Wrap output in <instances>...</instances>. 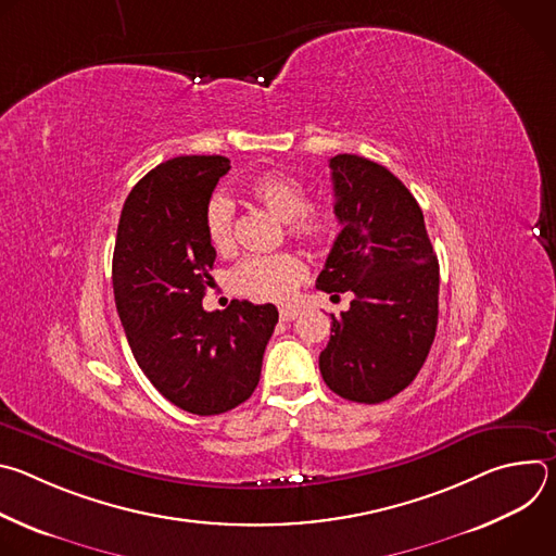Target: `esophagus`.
Instances as JSON below:
<instances>
[{
  "label": "esophagus",
  "mask_w": 556,
  "mask_h": 556,
  "mask_svg": "<svg viewBox=\"0 0 556 556\" xmlns=\"http://www.w3.org/2000/svg\"><path fill=\"white\" fill-rule=\"evenodd\" d=\"M296 316H299V309H294V307H281V309H279V319L286 321V324H288V321H294Z\"/></svg>",
  "instance_id": "1"
}]
</instances>
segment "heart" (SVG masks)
<instances>
[{
	"mask_svg": "<svg viewBox=\"0 0 556 556\" xmlns=\"http://www.w3.org/2000/svg\"><path fill=\"white\" fill-rule=\"evenodd\" d=\"M251 195L288 222V230L303 240H326L337 228V213L330 206H309L305 185L283 172H268L255 178L249 187ZM232 217L235 208L226 195H213L204 208V230L208 244L224 253L232 247ZM307 266L294 253L255 255L247 257L230 275L235 292L286 303L305 281Z\"/></svg>",
	"mask_w": 556,
	"mask_h": 556,
	"instance_id": "heart-1",
	"label": "heart"
}]
</instances>
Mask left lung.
Here are the masks:
<instances>
[{
	"instance_id": "8db88e82",
	"label": "left lung",
	"mask_w": 556,
	"mask_h": 556,
	"mask_svg": "<svg viewBox=\"0 0 556 556\" xmlns=\"http://www.w3.org/2000/svg\"><path fill=\"white\" fill-rule=\"evenodd\" d=\"M330 169L343 228L316 288L354 299L330 314L319 369L341 399L376 405L409 387L429 356L440 266L416 198L389 169L354 153L330 157Z\"/></svg>"
}]
</instances>
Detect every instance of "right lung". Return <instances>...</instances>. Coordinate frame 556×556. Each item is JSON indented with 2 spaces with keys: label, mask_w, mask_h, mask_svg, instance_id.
I'll return each instance as SVG.
<instances>
[{
  "label": "right lung",
  "mask_w": 556,
  "mask_h": 556,
  "mask_svg": "<svg viewBox=\"0 0 556 556\" xmlns=\"http://www.w3.org/2000/svg\"><path fill=\"white\" fill-rule=\"evenodd\" d=\"M230 169L224 155H178L127 195L112 262L114 299L131 354L176 407L217 416L249 401L277 326L273 303L202 307L215 249L204 208Z\"/></svg>",
  "instance_id": "add662e5"
}]
</instances>
